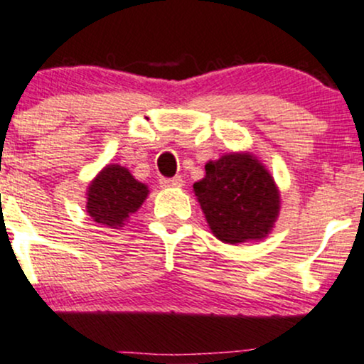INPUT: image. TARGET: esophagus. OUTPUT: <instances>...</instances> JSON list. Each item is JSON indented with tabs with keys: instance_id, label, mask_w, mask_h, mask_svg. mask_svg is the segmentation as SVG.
Here are the masks:
<instances>
[{
	"instance_id": "esophagus-1",
	"label": "esophagus",
	"mask_w": 364,
	"mask_h": 364,
	"mask_svg": "<svg viewBox=\"0 0 364 364\" xmlns=\"http://www.w3.org/2000/svg\"><path fill=\"white\" fill-rule=\"evenodd\" d=\"M161 186L162 188H179V186H183V178L181 176H174V178H162Z\"/></svg>"
}]
</instances>
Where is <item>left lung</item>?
<instances>
[{
    "instance_id": "obj_1",
    "label": "left lung",
    "mask_w": 364,
    "mask_h": 364,
    "mask_svg": "<svg viewBox=\"0 0 364 364\" xmlns=\"http://www.w3.org/2000/svg\"><path fill=\"white\" fill-rule=\"evenodd\" d=\"M193 191L214 237L231 245L267 237L279 214L277 183L252 154L209 161Z\"/></svg>"
}]
</instances>
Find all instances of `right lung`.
Segmentation results:
<instances>
[{
    "label": "right lung",
    "mask_w": 364,
    "mask_h": 364,
    "mask_svg": "<svg viewBox=\"0 0 364 364\" xmlns=\"http://www.w3.org/2000/svg\"><path fill=\"white\" fill-rule=\"evenodd\" d=\"M86 209L93 221L107 228H121L149 197V186L119 166L110 164L87 186Z\"/></svg>",
    "instance_id": "add662e5"
}]
</instances>
